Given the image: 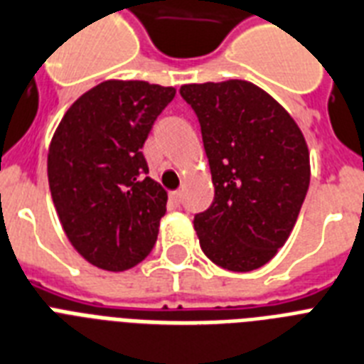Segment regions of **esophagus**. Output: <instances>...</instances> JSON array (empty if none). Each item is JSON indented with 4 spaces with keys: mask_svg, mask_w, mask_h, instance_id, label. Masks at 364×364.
I'll return each instance as SVG.
<instances>
[{
    "mask_svg": "<svg viewBox=\"0 0 364 364\" xmlns=\"http://www.w3.org/2000/svg\"><path fill=\"white\" fill-rule=\"evenodd\" d=\"M170 200H172V202L176 203V205H179V203H181V200H183V191L170 192Z\"/></svg>",
    "mask_w": 364,
    "mask_h": 364,
    "instance_id": "1",
    "label": "esophagus"
}]
</instances>
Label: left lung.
Returning <instances> with one entry per match:
<instances>
[{
    "label": "left lung",
    "instance_id": "left-lung-1",
    "mask_svg": "<svg viewBox=\"0 0 364 364\" xmlns=\"http://www.w3.org/2000/svg\"><path fill=\"white\" fill-rule=\"evenodd\" d=\"M215 185L213 203L194 217L203 254L247 273L286 243L310 183L305 136L294 117L245 80L187 84Z\"/></svg>",
    "mask_w": 364,
    "mask_h": 364
}]
</instances>
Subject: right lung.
Masks as SVG:
<instances>
[{
	"label": "right lung",
	"mask_w": 364,
	"mask_h": 364,
	"mask_svg": "<svg viewBox=\"0 0 364 364\" xmlns=\"http://www.w3.org/2000/svg\"><path fill=\"white\" fill-rule=\"evenodd\" d=\"M173 87L108 80L80 97L48 149V183L70 245L91 265L127 271L155 247L166 191L147 177L144 141Z\"/></svg>",
	"instance_id": "1"
}]
</instances>
